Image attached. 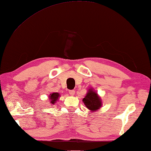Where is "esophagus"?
<instances>
[{"mask_svg": "<svg viewBox=\"0 0 151 151\" xmlns=\"http://www.w3.org/2000/svg\"><path fill=\"white\" fill-rule=\"evenodd\" d=\"M69 93L71 94V95H72V96H73L74 95V94H75V91L74 90H69Z\"/></svg>", "mask_w": 151, "mask_h": 151, "instance_id": "esophagus-1", "label": "esophagus"}]
</instances>
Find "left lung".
<instances>
[{
  "instance_id": "obj_1",
  "label": "left lung",
  "mask_w": 151,
  "mask_h": 151,
  "mask_svg": "<svg viewBox=\"0 0 151 151\" xmlns=\"http://www.w3.org/2000/svg\"><path fill=\"white\" fill-rule=\"evenodd\" d=\"M83 102L90 111H95L101 107V100L100 97L94 91L90 88L86 96L83 99Z\"/></svg>"
}]
</instances>
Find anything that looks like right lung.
<instances>
[{
	"mask_svg": "<svg viewBox=\"0 0 151 151\" xmlns=\"http://www.w3.org/2000/svg\"><path fill=\"white\" fill-rule=\"evenodd\" d=\"M60 97V94L58 93H53L52 94H50V100H51V104H55L57 101L58 100V98Z\"/></svg>",
	"mask_w": 151,
	"mask_h": 151,
	"instance_id": "right-lung-1",
	"label": "right lung"
}]
</instances>
